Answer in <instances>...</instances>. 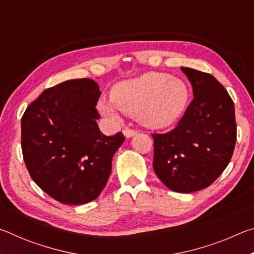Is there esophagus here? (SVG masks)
<instances>
[{"mask_svg": "<svg viewBox=\"0 0 254 254\" xmlns=\"http://www.w3.org/2000/svg\"><path fill=\"white\" fill-rule=\"evenodd\" d=\"M123 134H124V136L127 137V139H128V137H132L133 135H135L136 134V131L135 130H132V128L126 127L123 130Z\"/></svg>", "mask_w": 254, "mask_h": 254, "instance_id": "1", "label": "esophagus"}]
</instances>
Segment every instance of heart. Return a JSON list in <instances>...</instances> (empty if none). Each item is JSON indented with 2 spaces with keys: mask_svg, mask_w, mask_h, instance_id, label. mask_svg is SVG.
Returning <instances> with one entry per match:
<instances>
[{
  "mask_svg": "<svg viewBox=\"0 0 254 254\" xmlns=\"http://www.w3.org/2000/svg\"><path fill=\"white\" fill-rule=\"evenodd\" d=\"M189 88L186 81L165 72H145L120 81L111 98H101L97 109L104 117L120 120V111L133 115L145 127L163 128L180 121L187 110Z\"/></svg>",
  "mask_w": 254,
  "mask_h": 254,
  "instance_id": "1",
  "label": "heart"
}]
</instances>
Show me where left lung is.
<instances>
[{
	"label": "left lung",
	"instance_id": "obj_1",
	"mask_svg": "<svg viewBox=\"0 0 254 254\" xmlns=\"http://www.w3.org/2000/svg\"><path fill=\"white\" fill-rule=\"evenodd\" d=\"M194 100L177 127L152 134L153 170L170 190L197 191L212 185L229 165L236 142L234 103L214 76L182 67Z\"/></svg>",
	"mask_w": 254,
	"mask_h": 254
}]
</instances>
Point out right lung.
Here are the masks:
<instances>
[{
  "instance_id": "right-lung-1",
  "label": "right lung",
  "mask_w": 254,
  "mask_h": 254,
  "mask_svg": "<svg viewBox=\"0 0 254 254\" xmlns=\"http://www.w3.org/2000/svg\"><path fill=\"white\" fill-rule=\"evenodd\" d=\"M100 86L70 79L46 89L21 120V147L34 183L59 203L81 205L100 196L112 159L126 137L100 131Z\"/></svg>"
}]
</instances>
